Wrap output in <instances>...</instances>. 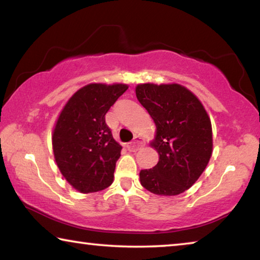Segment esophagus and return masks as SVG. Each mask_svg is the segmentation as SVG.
I'll return each instance as SVG.
<instances>
[{
    "mask_svg": "<svg viewBox=\"0 0 260 260\" xmlns=\"http://www.w3.org/2000/svg\"><path fill=\"white\" fill-rule=\"evenodd\" d=\"M144 146V141L142 138H140V136H135L134 140L132 141L131 143L127 144V149H128V151L132 152H135L138 151L141 147Z\"/></svg>",
    "mask_w": 260,
    "mask_h": 260,
    "instance_id": "esophagus-1",
    "label": "esophagus"
}]
</instances>
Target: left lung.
I'll list each match as a JSON object with an SVG mask.
<instances>
[{
	"instance_id": "8db88e82",
	"label": "left lung",
	"mask_w": 260,
	"mask_h": 260,
	"mask_svg": "<svg viewBox=\"0 0 260 260\" xmlns=\"http://www.w3.org/2000/svg\"><path fill=\"white\" fill-rule=\"evenodd\" d=\"M135 93L156 125L150 146L159 155L156 166L140 172L141 184L155 195H179L199 180L212 155L209 114L179 83H140Z\"/></svg>"
}]
</instances>
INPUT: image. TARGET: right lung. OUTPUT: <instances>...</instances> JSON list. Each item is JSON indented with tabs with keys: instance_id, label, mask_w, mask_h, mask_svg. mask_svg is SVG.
<instances>
[{
	"instance_id": "obj_1",
	"label": "right lung",
	"mask_w": 260,
	"mask_h": 260,
	"mask_svg": "<svg viewBox=\"0 0 260 260\" xmlns=\"http://www.w3.org/2000/svg\"><path fill=\"white\" fill-rule=\"evenodd\" d=\"M128 86L89 83L61 109L52 131V151L60 173L79 192H96L113 182L122 147L105 124V114Z\"/></svg>"
}]
</instances>
